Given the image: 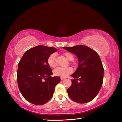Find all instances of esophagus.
Here are the masks:
<instances>
[{
    "label": "esophagus",
    "instance_id": "obj_1",
    "mask_svg": "<svg viewBox=\"0 0 122 122\" xmlns=\"http://www.w3.org/2000/svg\"><path fill=\"white\" fill-rule=\"evenodd\" d=\"M66 78H63V77H61V80H64V79H65Z\"/></svg>",
    "mask_w": 122,
    "mask_h": 122
}]
</instances>
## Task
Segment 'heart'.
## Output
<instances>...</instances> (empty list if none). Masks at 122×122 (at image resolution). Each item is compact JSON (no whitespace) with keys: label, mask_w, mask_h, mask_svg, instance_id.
<instances>
[{"label":"heart","mask_w":122,"mask_h":122,"mask_svg":"<svg viewBox=\"0 0 122 122\" xmlns=\"http://www.w3.org/2000/svg\"><path fill=\"white\" fill-rule=\"evenodd\" d=\"M65 57L69 61H72L74 59V56L70 53H65L64 54ZM56 54L53 53L48 56L47 59L48 65L51 67H54L56 65ZM73 72V69L70 67L68 68H61V67H57L54 70V74L56 76L66 77L69 74Z\"/></svg>","instance_id":"b5f03b06"}]
</instances>
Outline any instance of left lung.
<instances>
[{"label": "left lung", "mask_w": 122, "mask_h": 122, "mask_svg": "<svg viewBox=\"0 0 122 122\" xmlns=\"http://www.w3.org/2000/svg\"><path fill=\"white\" fill-rule=\"evenodd\" d=\"M63 48L76 55L79 60L78 68L71 75L74 78L72 84L67 89L69 98L81 104L91 102L99 93L103 81L104 68L99 55L84 45Z\"/></svg>", "instance_id": "8db88e82"}]
</instances>
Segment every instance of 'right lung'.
<instances>
[{
    "label": "right lung",
    "mask_w": 122,
    "mask_h": 122,
    "mask_svg": "<svg viewBox=\"0 0 122 122\" xmlns=\"http://www.w3.org/2000/svg\"><path fill=\"white\" fill-rule=\"evenodd\" d=\"M57 49L37 46L29 49L19 61L17 70V82L19 91L30 103L41 105L53 97L56 85L60 82L59 76L51 77L47 59Z\"/></svg>",
    "instance_id": "obj_1"
}]
</instances>
